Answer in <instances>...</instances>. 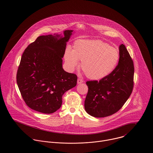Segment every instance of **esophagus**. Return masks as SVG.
<instances>
[{"label": "esophagus", "instance_id": "esophagus-1", "mask_svg": "<svg viewBox=\"0 0 153 153\" xmlns=\"http://www.w3.org/2000/svg\"><path fill=\"white\" fill-rule=\"evenodd\" d=\"M83 82V80H82L81 79H80V78H79L78 79H77V83L79 84H81V83H82Z\"/></svg>", "mask_w": 153, "mask_h": 153}]
</instances>
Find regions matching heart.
<instances>
[{"label": "heart", "mask_w": 153, "mask_h": 153, "mask_svg": "<svg viewBox=\"0 0 153 153\" xmlns=\"http://www.w3.org/2000/svg\"><path fill=\"white\" fill-rule=\"evenodd\" d=\"M64 58L71 71L79 65L88 78L100 80L116 68L119 53L116 48L99 40L79 39L74 42L73 49L67 47Z\"/></svg>", "instance_id": "obj_1"}]
</instances>
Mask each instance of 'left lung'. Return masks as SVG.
Masks as SVG:
<instances>
[{
  "label": "left lung",
  "mask_w": 153,
  "mask_h": 153,
  "mask_svg": "<svg viewBox=\"0 0 153 153\" xmlns=\"http://www.w3.org/2000/svg\"><path fill=\"white\" fill-rule=\"evenodd\" d=\"M134 66L125 45L119 46V60L114 70L99 81H88L84 108L96 117H108L122 108L134 88Z\"/></svg>",
  "instance_id": "8db88e82"
}]
</instances>
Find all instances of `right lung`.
<instances>
[{"label": "right lung", "instance_id": "right-lung-1", "mask_svg": "<svg viewBox=\"0 0 153 153\" xmlns=\"http://www.w3.org/2000/svg\"><path fill=\"white\" fill-rule=\"evenodd\" d=\"M73 30L64 36L54 34L38 36L22 54L16 82L23 100L31 109L52 114L59 109L62 96L77 84L76 74L65 72L62 60Z\"/></svg>", "mask_w": 153, "mask_h": 153}]
</instances>
